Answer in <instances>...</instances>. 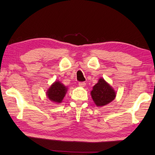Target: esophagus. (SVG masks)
Instances as JSON below:
<instances>
[{
    "mask_svg": "<svg viewBox=\"0 0 155 155\" xmlns=\"http://www.w3.org/2000/svg\"><path fill=\"white\" fill-rule=\"evenodd\" d=\"M85 85H86V83L85 82H79V83H78V85H79L80 87H84L85 86Z\"/></svg>",
    "mask_w": 155,
    "mask_h": 155,
    "instance_id": "34e87169",
    "label": "esophagus"
}]
</instances>
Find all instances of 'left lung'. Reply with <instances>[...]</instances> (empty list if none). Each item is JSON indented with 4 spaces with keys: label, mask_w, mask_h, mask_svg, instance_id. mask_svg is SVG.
Instances as JSON below:
<instances>
[{
    "label": "left lung",
    "mask_w": 155,
    "mask_h": 155,
    "mask_svg": "<svg viewBox=\"0 0 155 155\" xmlns=\"http://www.w3.org/2000/svg\"><path fill=\"white\" fill-rule=\"evenodd\" d=\"M91 95L96 106L103 107L114 101L116 93L114 88H112L111 86L104 80V78H101L98 80V82L93 87Z\"/></svg>",
    "instance_id": "left-lung-1"
}]
</instances>
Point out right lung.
<instances>
[{"instance_id": "right-lung-1", "label": "right lung", "mask_w": 155, "mask_h": 155, "mask_svg": "<svg viewBox=\"0 0 155 155\" xmlns=\"http://www.w3.org/2000/svg\"><path fill=\"white\" fill-rule=\"evenodd\" d=\"M68 91L67 87L59 81L52 83L47 91L46 95L50 101L55 103H61Z\"/></svg>"}]
</instances>
